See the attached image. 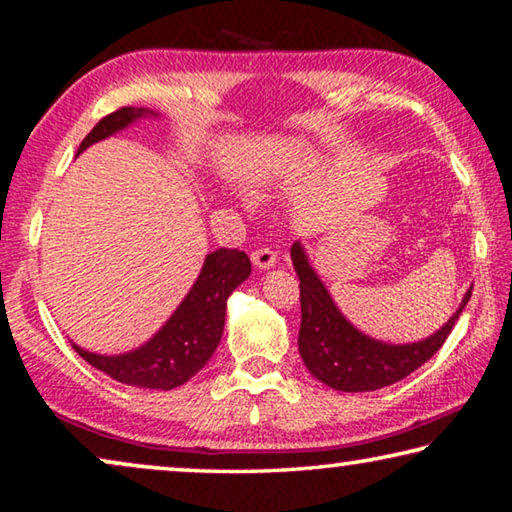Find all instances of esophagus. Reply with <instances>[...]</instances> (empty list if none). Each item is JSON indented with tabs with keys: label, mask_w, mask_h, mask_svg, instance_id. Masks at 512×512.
<instances>
[{
	"label": "esophagus",
	"mask_w": 512,
	"mask_h": 512,
	"mask_svg": "<svg viewBox=\"0 0 512 512\" xmlns=\"http://www.w3.org/2000/svg\"><path fill=\"white\" fill-rule=\"evenodd\" d=\"M250 259H253V264L257 268H271L277 262V255H275V250H271V248H255L253 255H250Z\"/></svg>",
	"instance_id": "1"
}]
</instances>
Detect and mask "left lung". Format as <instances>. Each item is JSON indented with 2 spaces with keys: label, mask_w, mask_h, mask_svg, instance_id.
Returning a JSON list of instances; mask_svg holds the SVG:
<instances>
[{
  "label": "left lung",
  "mask_w": 512,
  "mask_h": 512,
  "mask_svg": "<svg viewBox=\"0 0 512 512\" xmlns=\"http://www.w3.org/2000/svg\"><path fill=\"white\" fill-rule=\"evenodd\" d=\"M291 259L300 277V357L318 381L343 393L377 391L409 377L443 348L472 296V291H467L456 314L429 339L409 345H388L361 334L341 316L323 282L309 266L300 244H293Z\"/></svg>",
  "instance_id": "left-lung-1"
}]
</instances>
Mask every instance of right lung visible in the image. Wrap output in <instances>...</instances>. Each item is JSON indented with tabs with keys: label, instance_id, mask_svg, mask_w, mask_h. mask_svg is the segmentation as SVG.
<instances>
[{
	"label": "right lung",
	"instance_id": "add662e5",
	"mask_svg": "<svg viewBox=\"0 0 512 512\" xmlns=\"http://www.w3.org/2000/svg\"><path fill=\"white\" fill-rule=\"evenodd\" d=\"M144 115V108L133 106L110 112L85 135L79 153ZM248 275L250 259L244 250H214L205 257L203 271L187 298L173 311L167 325L140 350L119 354V357H103V354L85 352L74 343L72 348L92 368L106 372L108 377L121 381V384L171 391V388L183 386L210 361L223 334L225 302Z\"/></svg>",
	"mask_w": 512,
	"mask_h": 512
}]
</instances>
